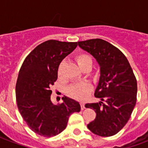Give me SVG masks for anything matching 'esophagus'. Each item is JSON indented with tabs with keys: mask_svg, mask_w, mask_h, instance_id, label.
Returning <instances> with one entry per match:
<instances>
[{
	"mask_svg": "<svg viewBox=\"0 0 148 148\" xmlns=\"http://www.w3.org/2000/svg\"><path fill=\"white\" fill-rule=\"evenodd\" d=\"M80 105H81V109H82V110H83V109H85V104H84L83 102H81L80 103Z\"/></svg>",
	"mask_w": 148,
	"mask_h": 148,
	"instance_id": "1",
	"label": "esophagus"
}]
</instances>
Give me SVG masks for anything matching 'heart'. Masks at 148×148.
<instances>
[{
	"label": "heart",
	"instance_id": "1",
	"mask_svg": "<svg viewBox=\"0 0 148 148\" xmlns=\"http://www.w3.org/2000/svg\"><path fill=\"white\" fill-rule=\"evenodd\" d=\"M76 62L79 65L81 68L84 69L88 66L92 65V58L87 54H80L76 56ZM91 90V86L90 84L87 82H82V83H77L72 85L69 87L67 93L69 96L77 100H83L88 95Z\"/></svg>",
	"mask_w": 148,
	"mask_h": 148
}]
</instances>
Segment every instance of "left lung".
I'll return each instance as SVG.
<instances>
[{"label": "left lung", "instance_id": "1", "mask_svg": "<svg viewBox=\"0 0 148 148\" xmlns=\"http://www.w3.org/2000/svg\"><path fill=\"white\" fill-rule=\"evenodd\" d=\"M77 43L96 58L101 71L94 93V96L101 101L85 106L96 112L95 119L87 127L100 136H114L127 124L136 106V76L125 55L109 42L92 39Z\"/></svg>", "mask_w": 148, "mask_h": 148}]
</instances>
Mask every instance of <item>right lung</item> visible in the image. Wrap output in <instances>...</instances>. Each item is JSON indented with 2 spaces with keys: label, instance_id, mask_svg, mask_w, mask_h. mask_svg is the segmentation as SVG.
Returning <instances> with one entry per match:
<instances>
[{
  "label": "right lung",
  "instance_id": "1",
  "mask_svg": "<svg viewBox=\"0 0 148 148\" xmlns=\"http://www.w3.org/2000/svg\"><path fill=\"white\" fill-rule=\"evenodd\" d=\"M77 46V42L45 41L30 52L20 69L16 85L18 109L27 126L41 136L62 132L69 116L81 110L79 103L66 96L58 105L51 101V87L58 78V66Z\"/></svg>",
  "mask_w": 148,
  "mask_h": 148
}]
</instances>
